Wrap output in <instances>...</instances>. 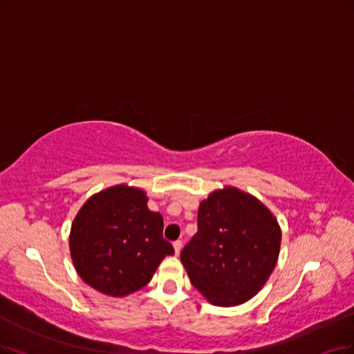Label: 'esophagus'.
<instances>
[{
    "label": "esophagus",
    "instance_id": "34e87169",
    "mask_svg": "<svg viewBox=\"0 0 354 354\" xmlns=\"http://www.w3.org/2000/svg\"><path fill=\"white\" fill-rule=\"evenodd\" d=\"M174 248H175V254L176 255H179V252H180V250H182V241H175L174 242Z\"/></svg>",
    "mask_w": 354,
    "mask_h": 354
}]
</instances>
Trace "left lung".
<instances>
[{"label": "left lung", "instance_id": "8db88e82", "mask_svg": "<svg viewBox=\"0 0 354 354\" xmlns=\"http://www.w3.org/2000/svg\"><path fill=\"white\" fill-rule=\"evenodd\" d=\"M280 242V226L263 203L225 188L200 204L198 230L182 250L180 261L208 302L236 306L266 284Z\"/></svg>", "mask_w": 354, "mask_h": 354}]
</instances>
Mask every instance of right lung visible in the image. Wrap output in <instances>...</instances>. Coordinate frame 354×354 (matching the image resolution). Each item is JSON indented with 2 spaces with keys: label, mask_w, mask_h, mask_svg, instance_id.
Returning <instances> with one entry per match:
<instances>
[{
  "label": "right lung",
  "mask_w": 354,
  "mask_h": 354,
  "mask_svg": "<svg viewBox=\"0 0 354 354\" xmlns=\"http://www.w3.org/2000/svg\"><path fill=\"white\" fill-rule=\"evenodd\" d=\"M70 251L78 276L109 296H127L146 286L166 255L163 217L150 212L141 189L116 185L93 195L71 226Z\"/></svg>",
  "instance_id": "obj_1"
}]
</instances>
